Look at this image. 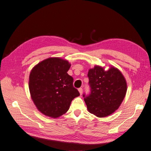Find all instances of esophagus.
Listing matches in <instances>:
<instances>
[{
  "label": "esophagus",
  "instance_id": "obj_1",
  "mask_svg": "<svg viewBox=\"0 0 151 151\" xmlns=\"http://www.w3.org/2000/svg\"><path fill=\"white\" fill-rule=\"evenodd\" d=\"M78 91H79V92H80V95H82V93H83V88H78Z\"/></svg>",
  "mask_w": 151,
  "mask_h": 151
}]
</instances>
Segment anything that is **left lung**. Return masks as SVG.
<instances>
[{
	"label": "left lung",
	"instance_id": "obj_1",
	"mask_svg": "<svg viewBox=\"0 0 151 151\" xmlns=\"http://www.w3.org/2000/svg\"><path fill=\"white\" fill-rule=\"evenodd\" d=\"M91 93L83 94L88 111L98 117H105L119 109L127 91L124 77L114 66L108 71L96 65L88 72Z\"/></svg>",
	"mask_w": 151,
	"mask_h": 151
}]
</instances>
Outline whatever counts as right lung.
Returning <instances> with one entry per match:
<instances>
[{"label": "right lung", "mask_w": 151, "mask_h": 151, "mask_svg": "<svg viewBox=\"0 0 151 151\" xmlns=\"http://www.w3.org/2000/svg\"><path fill=\"white\" fill-rule=\"evenodd\" d=\"M71 64L66 60L51 57L34 66L29 75L31 98L42 114L57 118L69 110L72 100L80 96L68 74Z\"/></svg>", "instance_id": "right-lung-1"}]
</instances>
